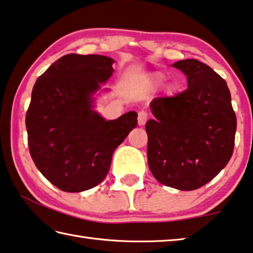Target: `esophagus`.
I'll return each mask as SVG.
<instances>
[{
    "mask_svg": "<svg viewBox=\"0 0 253 253\" xmlns=\"http://www.w3.org/2000/svg\"><path fill=\"white\" fill-rule=\"evenodd\" d=\"M138 125L139 126H143V125H145V123L147 122V113L146 111H144V110H140L139 113H138Z\"/></svg>",
    "mask_w": 253,
    "mask_h": 253,
    "instance_id": "1",
    "label": "esophagus"
}]
</instances>
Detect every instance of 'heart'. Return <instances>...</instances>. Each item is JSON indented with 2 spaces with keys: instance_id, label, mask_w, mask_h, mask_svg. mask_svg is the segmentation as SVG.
Here are the masks:
<instances>
[{
  "instance_id": "obj_1",
  "label": "heart",
  "mask_w": 253,
  "mask_h": 253,
  "mask_svg": "<svg viewBox=\"0 0 253 253\" xmlns=\"http://www.w3.org/2000/svg\"><path fill=\"white\" fill-rule=\"evenodd\" d=\"M151 81H152V84H161L162 81H163V76H162L161 74H155V75H153V76H152V78H151Z\"/></svg>"
}]
</instances>
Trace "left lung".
Wrapping results in <instances>:
<instances>
[{"mask_svg": "<svg viewBox=\"0 0 253 253\" xmlns=\"http://www.w3.org/2000/svg\"><path fill=\"white\" fill-rule=\"evenodd\" d=\"M187 89L151 102L147 161L158 182L181 191L205 185L233 154L237 117L225 80L195 59L175 62Z\"/></svg>", "mask_w": 253, "mask_h": 253, "instance_id": "1", "label": "left lung"}]
</instances>
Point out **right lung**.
I'll use <instances>...</instances> for the list:
<instances>
[{
  "mask_svg": "<svg viewBox=\"0 0 253 253\" xmlns=\"http://www.w3.org/2000/svg\"><path fill=\"white\" fill-rule=\"evenodd\" d=\"M114 62L100 54H66L32 89L25 117L29 151L61 191H87L104 181L115 149L137 126L135 111L106 121L92 109V96L113 75Z\"/></svg>",
  "mask_w": 253,
  "mask_h": 253,
  "instance_id": "right-lung-1",
  "label": "right lung"
}]
</instances>
